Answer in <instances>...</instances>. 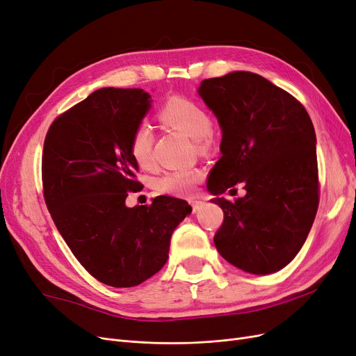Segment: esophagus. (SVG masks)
Instances as JSON below:
<instances>
[{
    "instance_id": "1",
    "label": "esophagus",
    "mask_w": 356,
    "mask_h": 356,
    "mask_svg": "<svg viewBox=\"0 0 356 356\" xmlns=\"http://www.w3.org/2000/svg\"><path fill=\"white\" fill-rule=\"evenodd\" d=\"M204 206V203L203 202H200V200H193L191 202V207H193V213H197L202 207Z\"/></svg>"
}]
</instances>
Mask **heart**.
I'll return each mask as SVG.
<instances>
[{
    "label": "heart",
    "mask_w": 356,
    "mask_h": 356,
    "mask_svg": "<svg viewBox=\"0 0 356 356\" xmlns=\"http://www.w3.org/2000/svg\"><path fill=\"white\" fill-rule=\"evenodd\" d=\"M159 118L163 124L169 125L194 140L195 147L200 152H207L212 145V122L206 110L193 100L184 97L169 99L159 112ZM153 134L145 124L137 127L134 131L129 152L134 161L141 168H149L152 163ZM203 172L200 169H179L166 174L159 181V190L172 195H187L193 191L194 186L200 182Z\"/></svg>",
    "instance_id": "b5f03b06"
}]
</instances>
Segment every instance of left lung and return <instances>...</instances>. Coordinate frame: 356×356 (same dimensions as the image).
<instances>
[{"label":"left lung","mask_w":356,"mask_h":356,"mask_svg":"<svg viewBox=\"0 0 356 356\" xmlns=\"http://www.w3.org/2000/svg\"><path fill=\"white\" fill-rule=\"evenodd\" d=\"M199 94L222 129V156L207 181L224 211L215 246L243 271L277 273L302 249L320 203L312 120L295 97L252 72L204 79ZM237 183L244 198L218 197Z\"/></svg>","instance_id":"obj_1"}]
</instances>
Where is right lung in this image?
I'll return each mask as SVG.
<instances>
[{
  "instance_id": "right-lung-1",
  "label": "right lung",
  "mask_w": 356,
  "mask_h": 356,
  "mask_svg": "<svg viewBox=\"0 0 356 356\" xmlns=\"http://www.w3.org/2000/svg\"><path fill=\"white\" fill-rule=\"evenodd\" d=\"M140 88H102L61 113L42 152L44 199L79 264L103 284L134 287L161 271L170 237L191 206L157 195L128 207L143 190L129 144L152 107Z\"/></svg>"
}]
</instances>
